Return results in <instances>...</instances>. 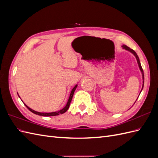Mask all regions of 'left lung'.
Segmentation results:
<instances>
[{"label":"left lung","mask_w":158,"mask_h":158,"mask_svg":"<svg viewBox=\"0 0 158 158\" xmlns=\"http://www.w3.org/2000/svg\"><path fill=\"white\" fill-rule=\"evenodd\" d=\"M123 49H126V50H127V51H130L131 52H132V53L135 56V57H136V60H137V63H138V66H139V69H140V71H141V73H142V80H143V84H142V89H143V87H144V71H143V69H142V66H141V64H140V60H139V58H138V56L137 55V54L136 53V52L134 51L133 49H131L130 47H127V45H123ZM141 90V91H142Z\"/></svg>","instance_id":"obj_1"}]
</instances>
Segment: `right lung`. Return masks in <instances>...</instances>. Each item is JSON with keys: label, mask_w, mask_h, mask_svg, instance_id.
Wrapping results in <instances>:
<instances>
[{"label": "right lung", "mask_w": 158, "mask_h": 158, "mask_svg": "<svg viewBox=\"0 0 158 158\" xmlns=\"http://www.w3.org/2000/svg\"><path fill=\"white\" fill-rule=\"evenodd\" d=\"M77 84H76L75 86L74 87V88L72 89L71 91V93L70 94V97L69 98V100L67 102V103H66V106L63 109L60 110V111H56V112H51V113H40V112H37V111H34V110L31 109V108H30L29 107H27L26 105L24 103V105L26 106V107L30 110V111L31 112H32L34 114H38V115H41V116H44V117H50V116H56V115H59V114H63L64 113H65L66 111H67L68 109L69 108V106H70V102L72 101V99H73V95H74V91L76 90V88H77Z\"/></svg>", "instance_id": "right-lung-1"}]
</instances>
